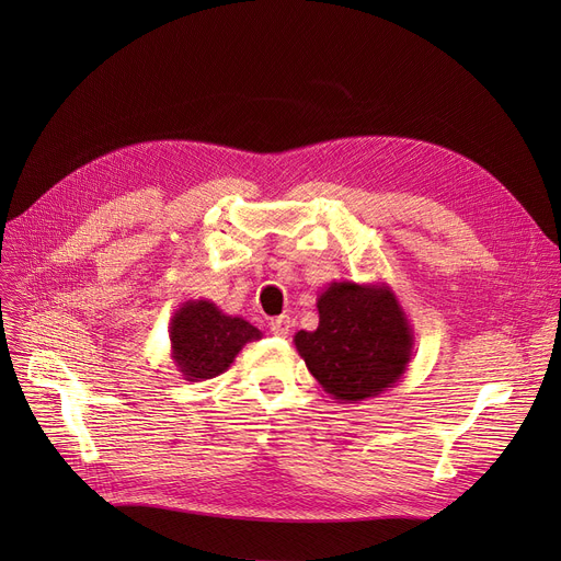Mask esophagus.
<instances>
[{
  "mask_svg": "<svg viewBox=\"0 0 561 561\" xmlns=\"http://www.w3.org/2000/svg\"><path fill=\"white\" fill-rule=\"evenodd\" d=\"M271 330H273V334H277V336H288V332H290V318H288V316L275 318V320L271 322Z\"/></svg>",
  "mask_w": 561,
  "mask_h": 561,
  "instance_id": "esophagus-1",
  "label": "esophagus"
}]
</instances>
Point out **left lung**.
<instances>
[{
	"label": "left lung",
	"mask_w": 561,
	"mask_h": 561,
	"mask_svg": "<svg viewBox=\"0 0 561 561\" xmlns=\"http://www.w3.org/2000/svg\"><path fill=\"white\" fill-rule=\"evenodd\" d=\"M316 307L318 328L293 343L322 391L357 404L393 389L414 357V330L393 288L332 282Z\"/></svg>",
	"instance_id": "8db88e82"
}]
</instances>
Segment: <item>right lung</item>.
Wrapping results in <instances>:
<instances>
[{"mask_svg":"<svg viewBox=\"0 0 561 561\" xmlns=\"http://www.w3.org/2000/svg\"><path fill=\"white\" fill-rule=\"evenodd\" d=\"M263 334L239 316L222 313L211 300H186L170 318V357L188 381L225 373L245 343Z\"/></svg>","mask_w":561,"mask_h":561,"instance_id":"right-lung-1","label":"right lung"}]
</instances>
